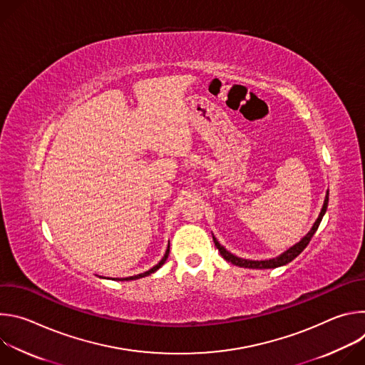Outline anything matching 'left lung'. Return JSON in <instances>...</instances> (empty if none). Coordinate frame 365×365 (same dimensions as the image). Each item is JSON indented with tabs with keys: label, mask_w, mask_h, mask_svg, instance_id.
<instances>
[{
	"label": "left lung",
	"mask_w": 365,
	"mask_h": 365,
	"mask_svg": "<svg viewBox=\"0 0 365 365\" xmlns=\"http://www.w3.org/2000/svg\"><path fill=\"white\" fill-rule=\"evenodd\" d=\"M328 200H329V190L327 192V196H325V202H324V206H322V211L317 220V222L314 224V227H312V230L296 244L293 245L292 248H289L287 251H284L282 255L276 257V258H272V259H262V262H255V259H245V258H240L234 254H231L230 251H227L218 241L217 238L214 237V242H215V247L218 248V251L221 252V255L227 259L228 263H232L234 266H240V267H245V269H276V267H280V266H284L287 263H290L292 259H294L306 247L307 244L310 242L312 237L315 235L317 230L319 228V224L327 212V207H328Z\"/></svg>",
	"instance_id": "left-lung-1"
}]
</instances>
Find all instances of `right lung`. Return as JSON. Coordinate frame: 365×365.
Masks as SVG:
<instances>
[{"label":"right lung","instance_id":"obj_1","mask_svg":"<svg viewBox=\"0 0 365 365\" xmlns=\"http://www.w3.org/2000/svg\"><path fill=\"white\" fill-rule=\"evenodd\" d=\"M169 251H170V247H168V251H166V254H165V257L162 258V262L158 264V266H154L153 269H150L148 272H145V273H141V274H137V276H131V277H125V279H121V280H135V279H140V277H145V276H148V274H151V273H154L155 270H159L163 264H165V262L168 259V257H169Z\"/></svg>","mask_w":365,"mask_h":365}]
</instances>
